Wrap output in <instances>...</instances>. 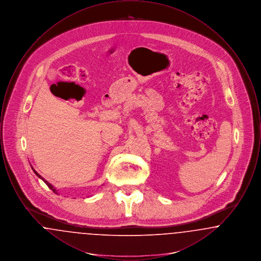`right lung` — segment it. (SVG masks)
Returning <instances> with one entry per match:
<instances>
[{
	"label": "right lung",
	"mask_w": 261,
	"mask_h": 261,
	"mask_svg": "<svg viewBox=\"0 0 261 261\" xmlns=\"http://www.w3.org/2000/svg\"><path fill=\"white\" fill-rule=\"evenodd\" d=\"M32 169H33V168H32ZM33 171H34V172H35V174H36V175H37L38 177H39V178H41V179H42V180H43V181H44V182H45V184H46V185H47V186L49 187V188H50V190H53V192H54V193H56V194H57V191H56V189H55V188H54V187L51 186V185H50V183H49V182H48V181H46V180H45V179H44V178H43V177H41V176H40V175H39V174L37 173V172H36V171H35V170H34V169H33Z\"/></svg>",
	"instance_id": "1"
}]
</instances>
